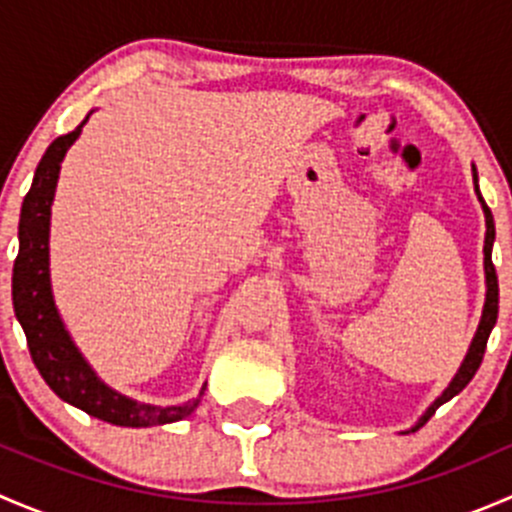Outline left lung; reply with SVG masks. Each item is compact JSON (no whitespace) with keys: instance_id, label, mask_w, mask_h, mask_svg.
I'll return each instance as SVG.
<instances>
[{"instance_id":"8db88e82","label":"left lung","mask_w":512,"mask_h":512,"mask_svg":"<svg viewBox=\"0 0 512 512\" xmlns=\"http://www.w3.org/2000/svg\"><path fill=\"white\" fill-rule=\"evenodd\" d=\"M473 183H476V193H478V200L480 205H483V213H485V247H483V267H485V304H483V317H480V324H478V332L476 337H473L471 342V349H468L466 359H463L461 369H458V374L453 376V381L448 384V389L443 391L441 396H438L436 401H433L431 406H428L426 414L421 416V421L416 423L418 426H423V423L428 421L433 414H436L438 406H443L446 401H451L453 396L461 394L463 389L468 386V381L476 376L480 361H483V354H485V344H488V337L490 332H493L495 327V319H498V275H495V267H493V260H490V252H493V240H495V223H493V213H490V208L485 205L483 195H480L478 190V175H476V168H473Z\"/></svg>"}]
</instances>
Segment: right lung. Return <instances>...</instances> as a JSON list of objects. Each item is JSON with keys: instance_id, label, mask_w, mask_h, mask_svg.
<instances>
[{"instance_id": "obj_1", "label": "right lung", "mask_w": 512, "mask_h": 512, "mask_svg": "<svg viewBox=\"0 0 512 512\" xmlns=\"http://www.w3.org/2000/svg\"><path fill=\"white\" fill-rule=\"evenodd\" d=\"M89 116L74 131L59 136L36 165L34 183L22 203L19 215V255L14 260L12 275V302L14 314L27 334L29 354L41 379L49 384L59 399L89 416L113 423V426H163V423L180 421L198 409L205 394V386L195 399L180 406H151L138 404L118 391L108 389L94 374L89 361L81 356L76 344L71 342L59 309L54 304L49 280V223L51 203H54L56 180H59L61 160L71 143L79 138L81 128Z\"/></svg>"}]
</instances>
